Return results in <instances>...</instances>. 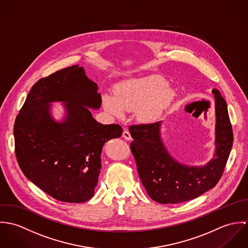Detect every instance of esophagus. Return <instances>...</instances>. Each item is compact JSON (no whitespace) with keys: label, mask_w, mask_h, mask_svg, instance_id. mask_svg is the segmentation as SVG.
<instances>
[{"label":"esophagus","mask_w":248,"mask_h":248,"mask_svg":"<svg viewBox=\"0 0 248 248\" xmlns=\"http://www.w3.org/2000/svg\"><path fill=\"white\" fill-rule=\"evenodd\" d=\"M122 137H123V139H124V140H132V136H131L130 132H129V131H127V130H125V131L123 132Z\"/></svg>","instance_id":"34e87169"}]
</instances>
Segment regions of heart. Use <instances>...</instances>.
Here are the masks:
<instances>
[{"label": "heart", "instance_id": "heart-1", "mask_svg": "<svg viewBox=\"0 0 248 248\" xmlns=\"http://www.w3.org/2000/svg\"><path fill=\"white\" fill-rule=\"evenodd\" d=\"M175 97V91L167 86L165 79L149 76L119 84L115 96L105 94L102 101L107 111L112 115L121 117L125 110H136V117L140 123L153 125L162 119Z\"/></svg>", "mask_w": 248, "mask_h": 248}]
</instances>
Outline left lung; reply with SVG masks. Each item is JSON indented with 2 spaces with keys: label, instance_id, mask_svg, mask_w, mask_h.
<instances>
[{
  "label": "left lung",
  "instance_id": "obj_1",
  "mask_svg": "<svg viewBox=\"0 0 248 248\" xmlns=\"http://www.w3.org/2000/svg\"><path fill=\"white\" fill-rule=\"evenodd\" d=\"M212 93L216 113L215 153L203 166L180 163L168 153L160 135L161 121L130 127L134 139L131 150L138 172L149 197L155 202L173 204L196 199L215 187L222 176L233 144V131L225 100L217 90L213 89Z\"/></svg>",
  "mask_w": 248,
  "mask_h": 248
}]
</instances>
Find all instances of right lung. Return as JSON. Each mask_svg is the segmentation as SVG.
Wrapping results in <instances>:
<instances>
[{"label": "right lung", "mask_w": 248, "mask_h": 248, "mask_svg": "<svg viewBox=\"0 0 248 248\" xmlns=\"http://www.w3.org/2000/svg\"><path fill=\"white\" fill-rule=\"evenodd\" d=\"M61 102L65 116L51 114ZM98 86L78 65L40 79L28 94L14 124L18 164L32 183L53 199L80 203L94 195L103 146L120 138L117 124L98 123L90 108L101 107Z\"/></svg>", "instance_id": "1"}]
</instances>
